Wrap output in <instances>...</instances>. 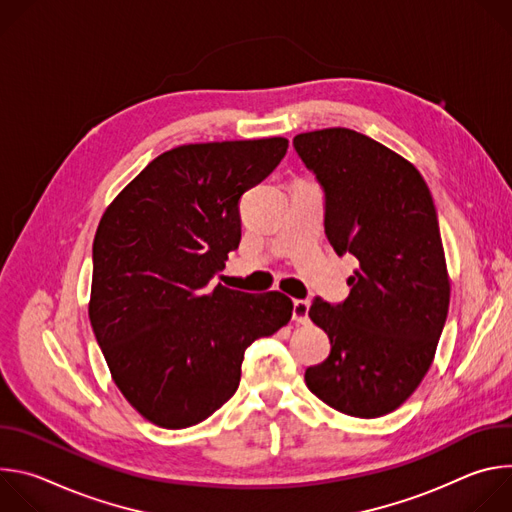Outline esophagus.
<instances>
[{"label":"esophagus","mask_w":512,"mask_h":512,"mask_svg":"<svg viewBox=\"0 0 512 512\" xmlns=\"http://www.w3.org/2000/svg\"><path fill=\"white\" fill-rule=\"evenodd\" d=\"M294 310H291V316H294L296 324H308V312H310V302L306 300H294Z\"/></svg>","instance_id":"34e87169"}]
</instances>
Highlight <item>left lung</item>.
Listing matches in <instances>:
<instances>
[{
    "mask_svg": "<svg viewBox=\"0 0 512 512\" xmlns=\"http://www.w3.org/2000/svg\"><path fill=\"white\" fill-rule=\"evenodd\" d=\"M294 148L324 190L330 245L358 259L342 304L316 298L310 306L332 348L306 371V385L340 413L387 415L423 381L448 318L431 192L411 162L346 127L300 133Z\"/></svg>",
    "mask_w": 512,
    "mask_h": 512,
    "instance_id": "1",
    "label": "left lung"
}]
</instances>
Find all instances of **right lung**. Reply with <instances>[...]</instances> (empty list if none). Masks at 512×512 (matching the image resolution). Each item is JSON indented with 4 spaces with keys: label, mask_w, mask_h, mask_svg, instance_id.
<instances>
[{
    "label": "right lung",
    "mask_w": 512,
    "mask_h": 512,
    "mask_svg": "<svg viewBox=\"0 0 512 512\" xmlns=\"http://www.w3.org/2000/svg\"><path fill=\"white\" fill-rule=\"evenodd\" d=\"M287 152L285 137L188 143L145 166L93 241L89 318L123 397L182 429L227 403L247 346L291 318L279 291L210 285L241 241V196Z\"/></svg>",
    "instance_id": "obj_1"
}]
</instances>
